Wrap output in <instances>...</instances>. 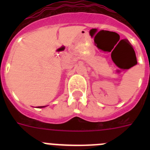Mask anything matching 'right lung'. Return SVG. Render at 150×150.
I'll return each mask as SVG.
<instances>
[{
    "instance_id": "obj_1",
    "label": "right lung",
    "mask_w": 150,
    "mask_h": 150,
    "mask_svg": "<svg viewBox=\"0 0 150 150\" xmlns=\"http://www.w3.org/2000/svg\"><path fill=\"white\" fill-rule=\"evenodd\" d=\"M46 106H41V107H38V108H42V107H45Z\"/></svg>"
}]
</instances>
